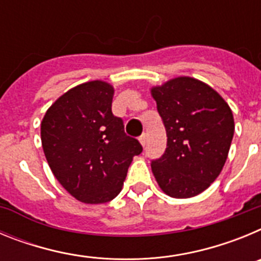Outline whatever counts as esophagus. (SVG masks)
I'll return each mask as SVG.
<instances>
[{"label": "esophagus", "mask_w": 261, "mask_h": 261, "mask_svg": "<svg viewBox=\"0 0 261 261\" xmlns=\"http://www.w3.org/2000/svg\"><path fill=\"white\" fill-rule=\"evenodd\" d=\"M138 140H140V144H141L142 146H145V145H146V135H145V133L141 136V137L138 138Z\"/></svg>", "instance_id": "34e87169"}]
</instances>
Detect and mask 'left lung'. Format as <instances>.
Returning a JSON list of instances; mask_svg holds the SVG:
<instances>
[{"instance_id": "left-lung-1", "label": "left lung", "mask_w": 261, "mask_h": 261, "mask_svg": "<svg viewBox=\"0 0 261 261\" xmlns=\"http://www.w3.org/2000/svg\"><path fill=\"white\" fill-rule=\"evenodd\" d=\"M150 94L167 132V147L151 163L159 188L174 199L204 192L222 171L234 136L230 106L202 81L180 75Z\"/></svg>"}]
</instances>
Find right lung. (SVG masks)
Here are the masks:
<instances>
[{
  "mask_svg": "<svg viewBox=\"0 0 261 261\" xmlns=\"http://www.w3.org/2000/svg\"><path fill=\"white\" fill-rule=\"evenodd\" d=\"M114 94L106 81H89L57 98L41 120V146L53 175L85 204L114 200L133 156L142 151L112 115Z\"/></svg>",
  "mask_w": 261,
  "mask_h": 261,
  "instance_id": "1",
  "label": "right lung"
}]
</instances>
